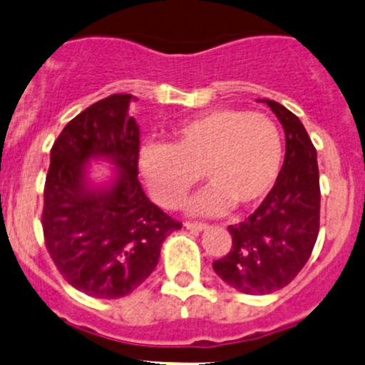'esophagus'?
Wrapping results in <instances>:
<instances>
[{
	"label": "esophagus",
	"instance_id": "1",
	"mask_svg": "<svg viewBox=\"0 0 365 365\" xmlns=\"http://www.w3.org/2000/svg\"><path fill=\"white\" fill-rule=\"evenodd\" d=\"M185 228L190 230V232H194V233H200V232H203V230H207L208 226L205 225V222H192V221H189V222H185Z\"/></svg>",
	"mask_w": 365,
	"mask_h": 365
}]
</instances>
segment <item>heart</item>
<instances>
[{
	"instance_id": "obj_1",
	"label": "heart",
	"mask_w": 365,
	"mask_h": 365,
	"mask_svg": "<svg viewBox=\"0 0 365 365\" xmlns=\"http://www.w3.org/2000/svg\"><path fill=\"white\" fill-rule=\"evenodd\" d=\"M282 160V135L272 119L237 108H214L176 126L171 144H144L139 171L151 196L165 208L185 201L201 172L210 187L189 210L215 215L232 205H260L280 176Z\"/></svg>"
}]
</instances>
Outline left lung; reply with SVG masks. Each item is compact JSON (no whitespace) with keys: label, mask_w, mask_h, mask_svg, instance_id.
<instances>
[{"label":"left lung","mask_w":365,"mask_h":365,"mask_svg":"<svg viewBox=\"0 0 365 365\" xmlns=\"http://www.w3.org/2000/svg\"><path fill=\"white\" fill-rule=\"evenodd\" d=\"M262 103L284 126V165L260 207L244 222L228 226L232 250L212 264L222 282L244 294H271L291 284L310 258L319 233L316 148L291 110L271 100Z\"/></svg>","instance_id":"left-lung-1"}]
</instances>
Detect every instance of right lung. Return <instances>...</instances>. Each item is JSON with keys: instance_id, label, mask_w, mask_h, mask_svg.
<instances>
[{"instance_id": "1", "label": "right lung", "mask_w": 365, "mask_h": 365, "mask_svg": "<svg viewBox=\"0 0 365 365\" xmlns=\"http://www.w3.org/2000/svg\"><path fill=\"white\" fill-rule=\"evenodd\" d=\"M132 94H112L66 125L51 148L44 187L46 247L67 284L94 298L135 291L160 258L162 242L182 228L148 200L139 178V125ZM91 160L116 165L107 186L88 178Z\"/></svg>"}]
</instances>
